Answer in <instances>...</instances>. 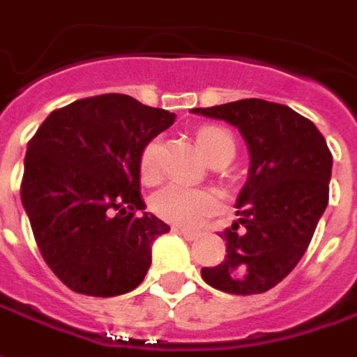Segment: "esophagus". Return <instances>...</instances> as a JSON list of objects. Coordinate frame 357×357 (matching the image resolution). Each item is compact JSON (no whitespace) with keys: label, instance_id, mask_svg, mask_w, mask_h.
Segmentation results:
<instances>
[{"label":"esophagus","instance_id":"esophagus-1","mask_svg":"<svg viewBox=\"0 0 357 357\" xmlns=\"http://www.w3.org/2000/svg\"><path fill=\"white\" fill-rule=\"evenodd\" d=\"M174 232H176V234H181V236H183L184 240H196L199 236L198 232H192V231H186V229H181V227H174L173 229Z\"/></svg>","mask_w":357,"mask_h":357}]
</instances>
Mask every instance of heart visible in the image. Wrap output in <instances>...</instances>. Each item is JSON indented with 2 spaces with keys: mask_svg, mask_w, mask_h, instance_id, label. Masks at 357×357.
I'll return each mask as SVG.
<instances>
[{
  "mask_svg": "<svg viewBox=\"0 0 357 357\" xmlns=\"http://www.w3.org/2000/svg\"><path fill=\"white\" fill-rule=\"evenodd\" d=\"M232 142V136L219 126H204L198 130L199 150L204 151L207 159H211L223 150L225 146ZM159 142L151 140L144 146L140 153V176L144 183H153L159 174ZM221 196L209 188H198L190 184L169 183L163 188H159L151 196V211L163 219L167 223L196 229L204 225L215 213L221 209Z\"/></svg>",
  "mask_w": 357,
  "mask_h": 357,
  "instance_id": "1",
  "label": "heart"
}]
</instances>
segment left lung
Listing matches in <instances>:
<instances>
[{"label": "left lung", "mask_w": 357, "mask_h": 357, "mask_svg": "<svg viewBox=\"0 0 357 357\" xmlns=\"http://www.w3.org/2000/svg\"><path fill=\"white\" fill-rule=\"evenodd\" d=\"M192 113L236 126L250 153L238 221L223 232L227 255L223 264L204 267L202 279L229 294L267 292L312 242L328 204L333 155L317 126L280 103L250 98Z\"/></svg>", "instance_id": "obj_1"}]
</instances>
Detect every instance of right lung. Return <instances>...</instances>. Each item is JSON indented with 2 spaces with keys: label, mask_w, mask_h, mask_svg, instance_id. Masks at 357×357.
Segmentation results:
<instances>
[{
  "label": "right lung",
  "mask_w": 357,
  "mask_h": 357,
  "mask_svg": "<svg viewBox=\"0 0 357 357\" xmlns=\"http://www.w3.org/2000/svg\"><path fill=\"white\" fill-rule=\"evenodd\" d=\"M174 113L125 93L50 113L24 158L21 199L45 264L78 294L109 298L138 287L151 244L169 225L142 211L140 153Z\"/></svg>",
  "instance_id": "add662e5"
}]
</instances>
